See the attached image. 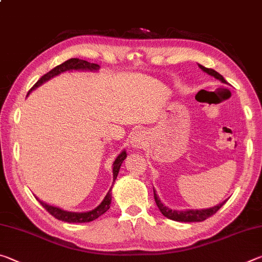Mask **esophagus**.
<instances>
[{
	"label": "esophagus",
	"instance_id": "1",
	"mask_svg": "<svg viewBox=\"0 0 262 262\" xmlns=\"http://www.w3.org/2000/svg\"><path fill=\"white\" fill-rule=\"evenodd\" d=\"M145 134L141 130H135L134 133H133L132 135V140H130V143H132V147L133 148H142L143 147V144L145 143Z\"/></svg>",
	"mask_w": 262,
	"mask_h": 262
}]
</instances>
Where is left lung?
<instances>
[{"label": "left lung", "instance_id": "8db88e82", "mask_svg": "<svg viewBox=\"0 0 262 262\" xmlns=\"http://www.w3.org/2000/svg\"><path fill=\"white\" fill-rule=\"evenodd\" d=\"M199 67H200L201 70L203 72L207 73L208 75H210V76L215 77L216 79H219L222 83L224 84H228V82L225 81L224 77L222 76L221 74H219L217 72H215L214 69H209V68H206L203 67V66L199 64ZM154 196H155V201H156V205L158 207V209L161 210L162 214L167 217V219H170L172 221H177V222H202L207 220L208 217H210L211 215H214L215 212L220 209V208L224 205L227 200H224L222 203H219L217 206H214L211 208H207V209H185V210H172L170 208L166 207L164 203L161 201V199L158 198V195L156 193V190L154 188Z\"/></svg>", "mask_w": 262, "mask_h": 262}]
</instances>
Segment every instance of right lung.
<instances>
[{
	"label": "right lung",
	"instance_id": "right-lung-1",
	"mask_svg": "<svg viewBox=\"0 0 262 262\" xmlns=\"http://www.w3.org/2000/svg\"><path fill=\"white\" fill-rule=\"evenodd\" d=\"M99 68H100L99 64L90 63V62H88L85 60L69 59L67 61H64L63 63L56 66V67L53 68L51 72H48L47 74L43 75V76L40 79H39V81L35 83L32 88H31V90L29 91L28 96L30 95L31 91L35 90V89H37L38 86H40L45 82L50 81L51 78L55 77V76H59V75L62 74V73L73 72V70H89V72H98ZM126 157H127V152H126V150L123 149L122 151L118 155V157L115 158V161L113 162V165H112L113 166V184H114L115 179H117L119 170H120V167H121V164H122L123 161H125ZM113 184H112V186H111L110 190L107 192V194H106L104 200L101 201L100 205L97 206L95 209L89 210V211H82V212L67 211V210L61 209V208H59V207L48 205V203L39 200L37 196H35V199H37V200L40 202V205L43 208H45V209L48 212H50L52 216H54L55 219H57V220L63 221V222H68V223H88V222H91V221H94L96 219H98L99 216H101L104 214V212H106L110 209L111 200H112Z\"/></svg>",
	"mask_w": 262,
	"mask_h": 262
}]
</instances>
